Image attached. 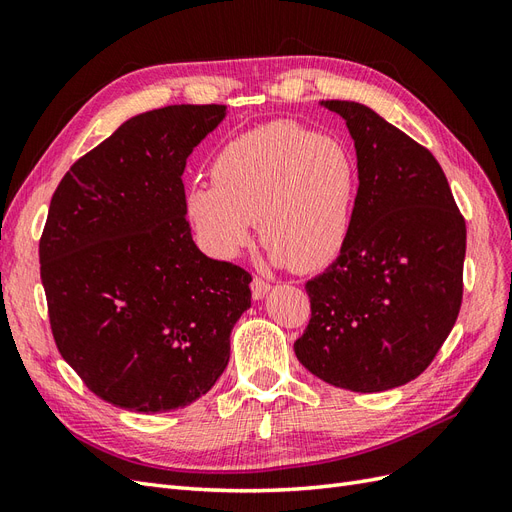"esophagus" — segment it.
I'll return each instance as SVG.
<instances>
[{
    "mask_svg": "<svg viewBox=\"0 0 512 512\" xmlns=\"http://www.w3.org/2000/svg\"><path fill=\"white\" fill-rule=\"evenodd\" d=\"M252 297L256 299V301H260V299H265V294L271 290V286H269V282H265L262 280V277H254L252 280Z\"/></svg>",
    "mask_w": 512,
    "mask_h": 512,
    "instance_id": "34e87169",
    "label": "esophagus"
}]
</instances>
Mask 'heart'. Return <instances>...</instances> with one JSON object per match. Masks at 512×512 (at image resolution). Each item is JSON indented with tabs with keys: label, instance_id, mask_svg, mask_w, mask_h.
I'll return each instance as SVG.
<instances>
[{
	"label": "heart",
	"instance_id": "1",
	"mask_svg": "<svg viewBox=\"0 0 512 512\" xmlns=\"http://www.w3.org/2000/svg\"><path fill=\"white\" fill-rule=\"evenodd\" d=\"M211 179L194 183L185 203L215 258L230 260L250 245L256 218L269 258L280 267L312 273L344 252L359 175L337 138L275 121L224 145Z\"/></svg>",
	"mask_w": 512,
	"mask_h": 512
}]
</instances>
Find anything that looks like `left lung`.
<instances>
[{"instance_id": "1", "label": "left lung", "mask_w": 512, "mask_h": 512, "mask_svg": "<svg viewBox=\"0 0 512 512\" xmlns=\"http://www.w3.org/2000/svg\"><path fill=\"white\" fill-rule=\"evenodd\" d=\"M320 106L346 121L359 192L344 252L305 284L312 318L294 354L339 389L389 391L421 376L453 329L466 222L425 147L365 104Z\"/></svg>"}]
</instances>
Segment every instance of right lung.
I'll return each instance as SVG.
<instances>
[{"instance_id":"add662e5","label":"right lung","mask_w":512,"mask_h":512,"mask_svg":"<svg viewBox=\"0 0 512 512\" xmlns=\"http://www.w3.org/2000/svg\"><path fill=\"white\" fill-rule=\"evenodd\" d=\"M224 104L141 113L61 179L40 239L55 344L91 393L156 414L218 382L252 275L198 250L181 175Z\"/></svg>"}]
</instances>
